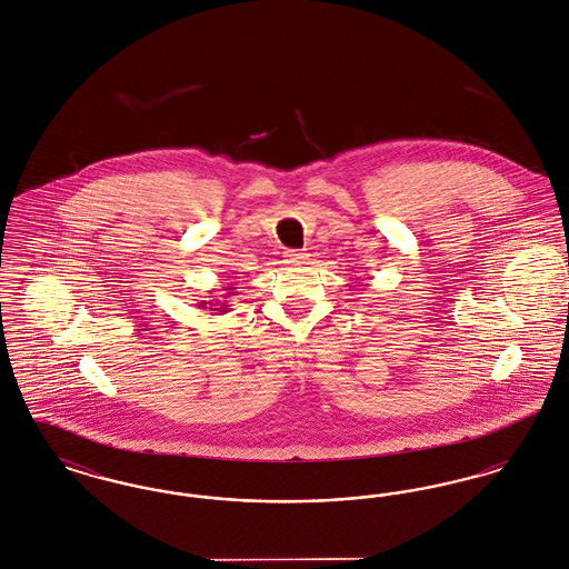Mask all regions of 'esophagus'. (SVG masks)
<instances>
[{
    "label": "esophagus",
    "instance_id": "obj_1",
    "mask_svg": "<svg viewBox=\"0 0 569 569\" xmlns=\"http://www.w3.org/2000/svg\"><path fill=\"white\" fill-rule=\"evenodd\" d=\"M283 258H286L288 264H302V262L307 260V253L300 251V249H288V251L283 253Z\"/></svg>",
    "mask_w": 569,
    "mask_h": 569
}]
</instances>
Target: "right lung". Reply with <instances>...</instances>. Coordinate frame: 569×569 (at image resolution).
Returning <instances> with one entry per match:
<instances>
[{"label": "right lung", "mask_w": 569, "mask_h": 569, "mask_svg": "<svg viewBox=\"0 0 569 569\" xmlns=\"http://www.w3.org/2000/svg\"><path fill=\"white\" fill-rule=\"evenodd\" d=\"M223 290H226V295H221L223 298H230L237 295V292H234L237 288H230V286H228V288H223ZM198 307H200V309H209L213 316H216V313H228V311H230L228 300H216V298H213V300H200Z\"/></svg>", "instance_id": "obj_1"}]
</instances>
